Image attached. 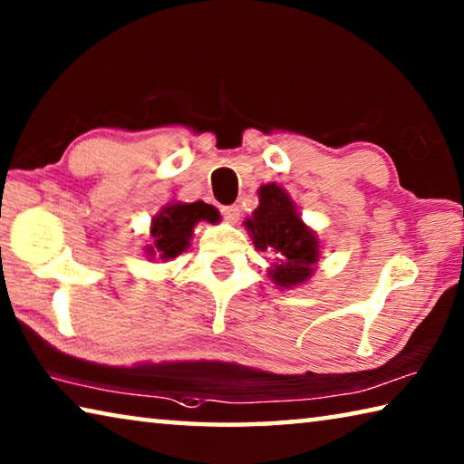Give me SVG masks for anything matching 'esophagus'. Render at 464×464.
<instances>
[{
	"label": "esophagus",
	"mask_w": 464,
	"mask_h": 464,
	"mask_svg": "<svg viewBox=\"0 0 464 464\" xmlns=\"http://www.w3.org/2000/svg\"><path fill=\"white\" fill-rule=\"evenodd\" d=\"M221 213H223V217H225V221L237 223L241 210H239L237 204H229V207H223V208H221Z\"/></svg>",
	"instance_id": "1"
}]
</instances>
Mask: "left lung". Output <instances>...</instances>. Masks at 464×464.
Returning <instances> with one entry per match:
<instances>
[{"instance_id":"8db88e82","label":"left lung","mask_w":464,"mask_h":464,"mask_svg":"<svg viewBox=\"0 0 464 464\" xmlns=\"http://www.w3.org/2000/svg\"><path fill=\"white\" fill-rule=\"evenodd\" d=\"M246 227L254 235L257 249L276 254L280 264L274 266L270 274L278 286L290 288L311 276V266L319 257L317 239L303 225L293 200L280 186L266 184L260 188V207L247 218Z\"/></svg>"}]
</instances>
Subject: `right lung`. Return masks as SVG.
<instances>
[{"mask_svg":"<svg viewBox=\"0 0 464 464\" xmlns=\"http://www.w3.org/2000/svg\"><path fill=\"white\" fill-rule=\"evenodd\" d=\"M198 221H218L217 208L200 200L190 204L176 202L163 207L161 213L153 218L151 237L155 247H149L151 254L157 251L163 260L178 257L188 246H190L192 229Z\"/></svg>","mask_w":464,"mask_h":464,"instance_id":"1","label":"right lung"}]
</instances>
